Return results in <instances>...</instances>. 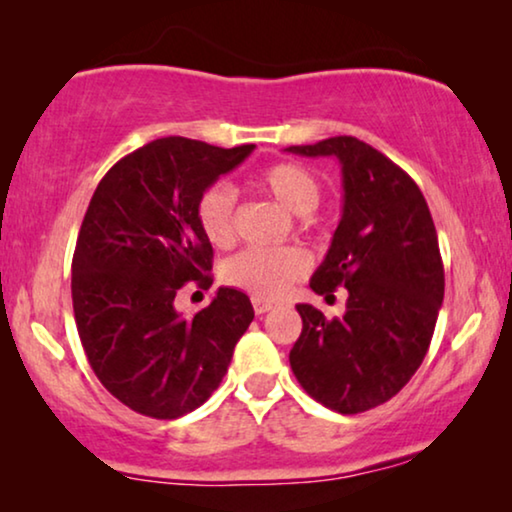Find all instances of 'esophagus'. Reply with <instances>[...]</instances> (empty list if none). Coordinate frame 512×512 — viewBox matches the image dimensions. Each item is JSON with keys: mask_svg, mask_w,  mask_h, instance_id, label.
<instances>
[{"mask_svg": "<svg viewBox=\"0 0 512 512\" xmlns=\"http://www.w3.org/2000/svg\"><path fill=\"white\" fill-rule=\"evenodd\" d=\"M251 305H254L256 314H265V312H270L272 307H275V303H272V300H268V298H251Z\"/></svg>", "mask_w": 512, "mask_h": 512, "instance_id": "34e87169", "label": "esophagus"}]
</instances>
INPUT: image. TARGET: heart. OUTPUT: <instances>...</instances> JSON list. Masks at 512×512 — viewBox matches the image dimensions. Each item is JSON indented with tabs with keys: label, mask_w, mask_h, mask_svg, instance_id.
<instances>
[{
	"label": "heart",
	"mask_w": 512,
	"mask_h": 512,
	"mask_svg": "<svg viewBox=\"0 0 512 512\" xmlns=\"http://www.w3.org/2000/svg\"><path fill=\"white\" fill-rule=\"evenodd\" d=\"M254 186L270 193L279 205L293 214H310L321 200V184L310 170L296 163H275L263 167L254 177ZM233 207L235 195L230 188L216 184L200 195L195 219L202 235L214 247H228L233 242ZM307 268L305 251L284 249H244L228 258L223 279L256 298H277Z\"/></svg>",
	"instance_id": "obj_1"
}]
</instances>
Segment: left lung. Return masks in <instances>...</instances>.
Wrapping results in <instances>:
<instances>
[{"label":"left lung","instance_id":"1","mask_svg":"<svg viewBox=\"0 0 512 512\" xmlns=\"http://www.w3.org/2000/svg\"><path fill=\"white\" fill-rule=\"evenodd\" d=\"M298 156H335L345 205L312 291L345 286L347 312L326 319L296 305L303 333L289 361L307 394L340 415L396 396L429 352L445 272L429 205L408 172L356 137L289 146Z\"/></svg>","mask_w":512,"mask_h":512}]
</instances>
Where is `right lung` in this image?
Segmentation results:
<instances>
[{
	"instance_id": "add662e5",
	"label": "right lung",
	"mask_w": 512,
	"mask_h": 512,
	"mask_svg": "<svg viewBox=\"0 0 512 512\" xmlns=\"http://www.w3.org/2000/svg\"><path fill=\"white\" fill-rule=\"evenodd\" d=\"M251 151L153 139L118 160L90 198L72 258L76 328L97 380L139 415L177 419L200 408L254 319L237 289H219L191 319L174 310L181 286H212L200 195Z\"/></svg>"
}]
</instances>
